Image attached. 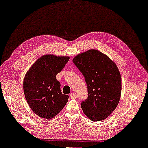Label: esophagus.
<instances>
[{"label":"esophagus","mask_w":148,"mask_h":148,"mask_svg":"<svg viewBox=\"0 0 148 148\" xmlns=\"http://www.w3.org/2000/svg\"><path fill=\"white\" fill-rule=\"evenodd\" d=\"M70 97L72 99H76V94L75 93H72V94H70Z\"/></svg>","instance_id":"34e87169"}]
</instances>
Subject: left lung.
Wrapping results in <instances>:
<instances>
[{
	"label": "left lung",
	"instance_id": "left-lung-1",
	"mask_svg": "<svg viewBox=\"0 0 148 148\" xmlns=\"http://www.w3.org/2000/svg\"><path fill=\"white\" fill-rule=\"evenodd\" d=\"M73 62L87 84L88 97L81 103L84 113L92 121L106 119L118 106L121 97V78L116 65L95 49L76 56Z\"/></svg>",
	"mask_w": 148,
	"mask_h": 148
}]
</instances>
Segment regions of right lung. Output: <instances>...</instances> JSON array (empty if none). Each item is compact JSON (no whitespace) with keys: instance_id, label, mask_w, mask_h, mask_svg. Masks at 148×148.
<instances>
[{"instance_id":"1","label":"right lung","mask_w":148,"mask_h":148,"mask_svg":"<svg viewBox=\"0 0 148 148\" xmlns=\"http://www.w3.org/2000/svg\"><path fill=\"white\" fill-rule=\"evenodd\" d=\"M69 60V57L45 55L25 75L23 89L27 103L38 116L51 119L63 109L69 96L63 94L56 75Z\"/></svg>"}]
</instances>
